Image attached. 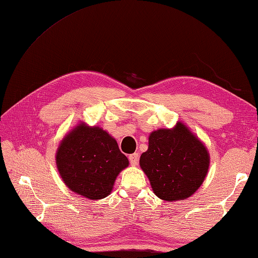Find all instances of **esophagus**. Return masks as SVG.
<instances>
[{"mask_svg": "<svg viewBox=\"0 0 258 258\" xmlns=\"http://www.w3.org/2000/svg\"><path fill=\"white\" fill-rule=\"evenodd\" d=\"M129 161L133 166H137V165H138V161H139V155L136 154V152L133 155H130L129 156Z\"/></svg>", "mask_w": 258, "mask_h": 258, "instance_id": "34e87169", "label": "esophagus"}]
</instances>
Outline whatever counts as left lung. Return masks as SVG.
Returning a JSON list of instances; mask_svg holds the SVG:
<instances>
[{
  "mask_svg": "<svg viewBox=\"0 0 258 258\" xmlns=\"http://www.w3.org/2000/svg\"><path fill=\"white\" fill-rule=\"evenodd\" d=\"M141 169L162 201L175 202L195 194L207 176L206 147L185 124L159 129L149 136L148 150L140 157Z\"/></svg>",
  "mask_w": 258,
  "mask_h": 258,
  "instance_id": "left-lung-1",
  "label": "left lung"
}]
</instances>
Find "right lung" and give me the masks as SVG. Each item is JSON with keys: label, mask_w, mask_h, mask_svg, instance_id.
<instances>
[{"label": "right lung", "mask_w": 258, "mask_h": 258, "mask_svg": "<svg viewBox=\"0 0 258 258\" xmlns=\"http://www.w3.org/2000/svg\"><path fill=\"white\" fill-rule=\"evenodd\" d=\"M55 161L66 186L91 201L107 197L119 172L129 165L114 138L85 122L62 139Z\"/></svg>", "instance_id": "1"}]
</instances>
